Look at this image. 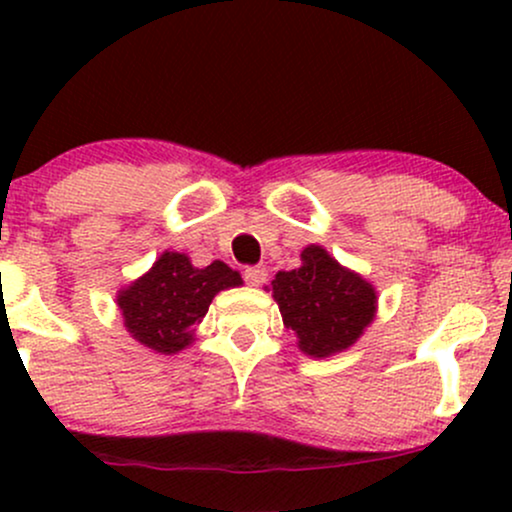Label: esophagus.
I'll use <instances>...</instances> for the list:
<instances>
[{
  "label": "esophagus",
  "mask_w": 512,
  "mask_h": 512,
  "mask_svg": "<svg viewBox=\"0 0 512 512\" xmlns=\"http://www.w3.org/2000/svg\"><path fill=\"white\" fill-rule=\"evenodd\" d=\"M243 276L250 286H260L264 284V279H267V267H262V264H257V267H248L243 272Z\"/></svg>",
  "instance_id": "esophagus-1"
}]
</instances>
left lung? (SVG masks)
<instances>
[{
    "instance_id": "8db88e82",
    "label": "left lung",
    "mask_w": 512,
    "mask_h": 512,
    "mask_svg": "<svg viewBox=\"0 0 512 512\" xmlns=\"http://www.w3.org/2000/svg\"><path fill=\"white\" fill-rule=\"evenodd\" d=\"M272 296L281 320L310 358H330L354 346L378 313V291L322 245L301 252V267L276 272Z\"/></svg>"
}]
</instances>
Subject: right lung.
Returning <instances> with one entry per match:
<instances>
[{
  "mask_svg": "<svg viewBox=\"0 0 512 512\" xmlns=\"http://www.w3.org/2000/svg\"><path fill=\"white\" fill-rule=\"evenodd\" d=\"M243 284L236 269L214 260L195 267L185 252L166 250L149 272L117 291L115 303L134 342L161 356L195 344V325L207 315L216 293Z\"/></svg>",
  "mask_w": 512,
  "mask_h": 512,
  "instance_id": "add662e5",
  "label": "right lung"
}]
</instances>
